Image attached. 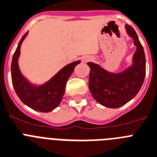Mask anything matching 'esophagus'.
<instances>
[{
  "label": "esophagus",
  "instance_id": "obj_1",
  "mask_svg": "<svg viewBox=\"0 0 157 157\" xmlns=\"http://www.w3.org/2000/svg\"><path fill=\"white\" fill-rule=\"evenodd\" d=\"M89 61H91V58H90L89 56H85V57L82 58V62H84V63L89 62Z\"/></svg>",
  "mask_w": 157,
  "mask_h": 157
}]
</instances>
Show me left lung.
I'll return each mask as SVG.
<instances>
[{"instance_id":"1","label":"left lung","mask_w":157,"mask_h":157,"mask_svg":"<svg viewBox=\"0 0 157 157\" xmlns=\"http://www.w3.org/2000/svg\"><path fill=\"white\" fill-rule=\"evenodd\" d=\"M125 29L136 46L132 64L129 67L119 73H111L98 64L87 63L90 67V92L95 101L109 108H118L135 97L145 77V55L143 46L132 27L126 24Z\"/></svg>"}]
</instances>
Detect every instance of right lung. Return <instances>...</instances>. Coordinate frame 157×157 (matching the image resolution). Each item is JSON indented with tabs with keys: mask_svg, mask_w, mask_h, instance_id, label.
<instances>
[{
	"mask_svg": "<svg viewBox=\"0 0 157 157\" xmlns=\"http://www.w3.org/2000/svg\"><path fill=\"white\" fill-rule=\"evenodd\" d=\"M28 35V31L20 39L13 57L11 65L13 85L16 95L28 107L36 111L50 112L62 102L68 79L80 61H75L66 65L43 84H33L22 74L18 63L20 46Z\"/></svg>",
	"mask_w": 157,
	"mask_h": 157,
	"instance_id": "obj_1",
	"label": "right lung"
}]
</instances>
